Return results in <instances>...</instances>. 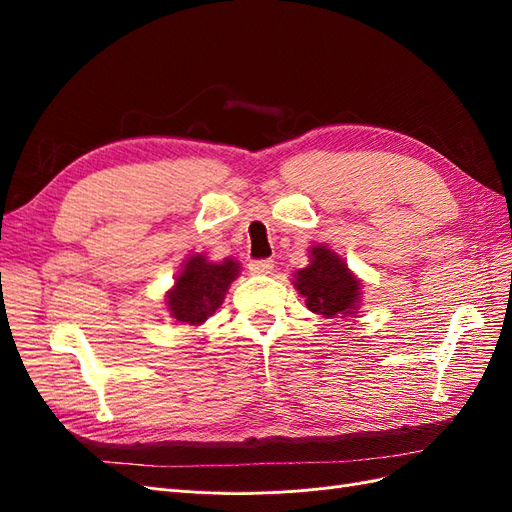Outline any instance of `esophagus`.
I'll return each instance as SVG.
<instances>
[{"label": "esophagus", "mask_w": 512, "mask_h": 512, "mask_svg": "<svg viewBox=\"0 0 512 512\" xmlns=\"http://www.w3.org/2000/svg\"><path fill=\"white\" fill-rule=\"evenodd\" d=\"M273 269V260L271 258H262V260H252L250 262V273L254 275H267Z\"/></svg>", "instance_id": "esophagus-1"}]
</instances>
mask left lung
Here are the masks:
<instances>
[{
  "label": "left lung",
  "instance_id": "left-lung-1",
  "mask_svg": "<svg viewBox=\"0 0 512 512\" xmlns=\"http://www.w3.org/2000/svg\"><path fill=\"white\" fill-rule=\"evenodd\" d=\"M309 252L312 262L292 275L309 312L324 318L354 314L361 301V282L327 245H314Z\"/></svg>",
  "mask_w": 512,
  "mask_h": 512
}]
</instances>
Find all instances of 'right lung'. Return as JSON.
I'll list each match as a JSON object with an SVG mask.
<instances>
[{
  "label": "right lung",
  "instance_id": "obj_1",
  "mask_svg": "<svg viewBox=\"0 0 512 512\" xmlns=\"http://www.w3.org/2000/svg\"><path fill=\"white\" fill-rule=\"evenodd\" d=\"M239 275V262L224 258L209 262L203 254H194L183 262L175 286L166 292L168 312L177 322L203 324L224 303L228 286Z\"/></svg>",
  "mask_w": 512,
  "mask_h": 512
}]
</instances>
